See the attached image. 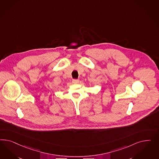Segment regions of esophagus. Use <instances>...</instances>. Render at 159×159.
<instances>
[{"label": "esophagus", "instance_id": "obj_1", "mask_svg": "<svg viewBox=\"0 0 159 159\" xmlns=\"http://www.w3.org/2000/svg\"><path fill=\"white\" fill-rule=\"evenodd\" d=\"M79 82V80L78 79H73L72 80V83L73 84H78Z\"/></svg>", "mask_w": 159, "mask_h": 159}]
</instances>
